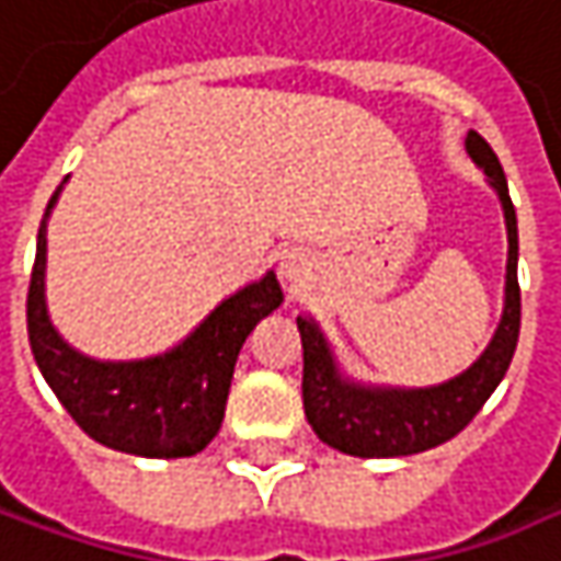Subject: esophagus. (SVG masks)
Instances as JSON below:
<instances>
[{
	"label": "esophagus",
	"mask_w": 561,
	"mask_h": 561,
	"mask_svg": "<svg viewBox=\"0 0 561 561\" xmlns=\"http://www.w3.org/2000/svg\"><path fill=\"white\" fill-rule=\"evenodd\" d=\"M309 259L302 255V252H284V259H280V277L290 284V287H302L306 280H309Z\"/></svg>",
	"instance_id": "esophagus-1"
}]
</instances>
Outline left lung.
I'll return each instance as SVG.
<instances>
[{"mask_svg":"<svg viewBox=\"0 0 561 561\" xmlns=\"http://www.w3.org/2000/svg\"><path fill=\"white\" fill-rule=\"evenodd\" d=\"M469 159L489 175L499 191L504 222H507V277H504V312L495 339L482 357L462 370L460 377L427 386V389H389V386H360L341 377L329 341L319 325L297 316L302 341V409L306 421L322 444L347 457L380 460V457H409L431 450L457 437L485 399L504 380L517 335H520V284H517V214L507 194V179L501 172L499 156L476 130L466 134Z\"/></svg>","mask_w":561,"mask_h":561,"instance_id":"obj_1","label":"left lung"}]
</instances>
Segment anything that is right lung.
I'll return each mask as SVG.
<instances>
[{"mask_svg":"<svg viewBox=\"0 0 561 561\" xmlns=\"http://www.w3.org/2000/svg\"><path fill=\"white\" fill-rule=\"evenodd\" d=\"M37 229V259L27 287V341L34 360L72 421L104 447L137 457H194L220 431L236 357L284 294L267 271L259 284L222 300L179 347L146 360H92L57 335L44 302L47 217Z\"/></svg>","mask_w":561,"mask_h":561,"instance_id":"1","label":"right lung"}]
</instances>
